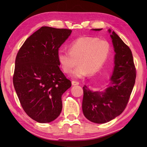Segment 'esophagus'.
<instances>
[{
  "label": "esophagus",
  "mask_w": 147,
  "mask_h": 147,
  "mask_svg": "<svg viewBox=\"0 0 147 147\" xmlns=\"http://www.w3.org/2000/svg\"><path fill=\"white\" fill-rule=\"evenodd\" d=\"M80 84V83L78 82H76V81H73L72 82V85L75 86V85H78Z\"/></svg>",
  "instance_id": "obj_1"
}]
</instances>
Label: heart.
<instances>
[{
	"label": "heart",
	"instance_id": "b5f03b06",
	"mask_svg": "<svg viewBox=\"0 0 147 147\" xmlns=\"http://www.w3.org/2000/svg\"><path fill=\"white\" fill-rule=\"evenodd\" d=\"M111 46L107 40L97 37H81L72 42L69 51L60 49L57 53L58 61L64 73H73L75 78H82L89 73L95 74L102 69L107 61Z\"/></svg>",
	"mask_w": 147,
	"mask_h": 147
}]
</instances>
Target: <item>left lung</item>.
Returning a JSON list of instances; mask_svg holds the SVG:
<instances>
[{"instance_id": "8db88e82", "label": "left lung", "mask_w": 147, "mask_h": 147, "mask_svg": "<svg viewBox=\"0 0 147 147\" xmlns=\"http://www.w3.org/2000/svg\"><path fill=\"white\" fill-rule=\"evenodd\" d=\"M109 32L111 33V30H109ZM111 36L115 52L111 85L104 92L91 91L86 85L83 88V114L89 121L97 124L107 123L124 111L136 76L131 49L114 32Z\"/></svg>"}]
</instances>
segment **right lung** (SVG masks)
Returning a JSON list of instances; mask_svg holds the SVG:
<instances>
[{
	"instance_id": "1",
	"label": "right lung",
	"mask_w": 147,
	"mask_h": 147,
	"mask_svg": "<svg viewBox=\"0 0 147 147\" xmlns=\"http://www.w3.org/2000/svg\"><path fill=\"white\" fill-rule=\"evenodd\" d=\"M71 32L42 26L26 39L16 57L15 90L24 112L38 123H50L60 115L62 95L71 86L57 59Z\"/></svg>"
}]
</instances>
